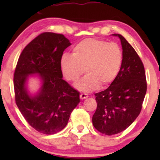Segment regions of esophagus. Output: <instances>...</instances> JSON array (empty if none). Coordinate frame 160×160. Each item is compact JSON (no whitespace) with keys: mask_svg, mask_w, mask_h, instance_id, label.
Wrapping results in <instances>:
<instances>
[{"mask_svg":"<svg viewBox=\"0 0 160 160\" xmlns=\"http://www.w3.org/2000/svg\"><path fill=\"white\" fill-rule=\"evenodd\" d=\"M88 97H89L88 95H87V94H86V93H82V94H81V95H80L81 100L86 99V98H87Z\"/></svg>","mask_w":160,"mask_h":160,"instance_id":"34e87169","label":"esophagus"}]
</instances>
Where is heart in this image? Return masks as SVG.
Returning <instances> with one entry per match:
<instances>
[{"label":"heart","mask_w":160,"mask_h":160,"mask_svg":"<svg viewBox=\"0 0 160 160\" xmlns=\"http://www.w3.org/2000/svg\"><path fill=\"white\" fill-rule=\"evenodd\" d=\"M123 54L119 45L98 38H86L72 50V56L64 54L60 60L61 71L68 82L75 83L85 72L87 73L76 83L82 92H92L100 85L111 84L121 68Z\"/></svg>","instance_id":"heart-1"}]
</instances>
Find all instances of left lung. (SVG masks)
Wrapping results in <instances>:
<instances>
[{"label": "left lung", "mask_w": 160, "mask_h": 160, "mask_svg": "<svg viewBox=\"0 0 160 160\" xmlns=\"http://www.w3.org/2000/svg\"><path fill=\"white\" fill-rule=\"evenodd\" d=\"M123 60L117 78L106 90L96 93L97 108L92 124L100 132L113 135L128 128L141 113L147 83L143 62L120 34Z\"/></svg>", "instance_id": "1"}]
</instances>
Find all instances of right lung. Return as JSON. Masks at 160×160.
I'll return each instance as SVG.
<instances>
[{
  "label": "right lung",
  "instance_id": "obj_1",
  "mask_svg": "<svg viewBox=\"0 0 160 160\" xmlns=\"http://www.w3.org/2000/svg\"><path fill=\"white\" fill-rule=\"evenodd\" d=\"M71 43L64 35L45 32L22 50L14 73L15 102L28 124L38 132L52 135L67 125L80 102L79 92L62 79L60 60ZM40 75L42 86L34 97L25 82L30 74Z\"/></svg>",
  "mask_w": 160,
  "mask_h": 160
}]
</instances>
